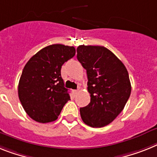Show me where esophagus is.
<instances>
[{"mask_svg":"<svg viewBox=\"0 0 157 157\" xmlns=\"http://www.w3.org/2000/svg\"><path fill=\"white\" fill-rule=\"evenodd\" d=\"M72 93H73V95H74V96H76V95L78 93V90H73L72 91Z\"/></svg>","mask_w":157,"mask_h":157,"instance_id":"esophagus-1","label":"esophagus"}]
</instances>
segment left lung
Segmentation results:
<instances>
[{
  "mask_svg": "<svg viewBox=\"0 0 157 157\" xmlns=\"http://www.w3.org/2000/svg\"><path fill=\"white\" fill-rule=\"evenodd\" d=\"M77 60L86 69L90 103L80 109L84 123L101 128L113 122L122 112L131 94L125 66L104 46L80 45Z\"/></svg>",
  "mask_w": 157,
  "mask_h": 157,
  "instance_id": "left-lung-1",
  "label": "left lung"
}]
</instances>
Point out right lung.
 Returning a JSON list of instances; mask_svg holds the SVG:
<instances>
[{
	"mask_svg": "<svg viewBox=\"0 0 157 157\" xmlns=\"http://www.w3.org/2000/svg\"><path fill=\"white\" fill-rule=\"evenodd\" d=\"M73 46L56 44L40 49L24 67L18 85V97L25 111L39 123L58 118L70 100L60 69L75 56Z\"/></svg>",
	"mask_w": 157,
	"mask_h": 157,
	"instance_id": "add662e5",
	"label": "right lung"
}]
</instances>
